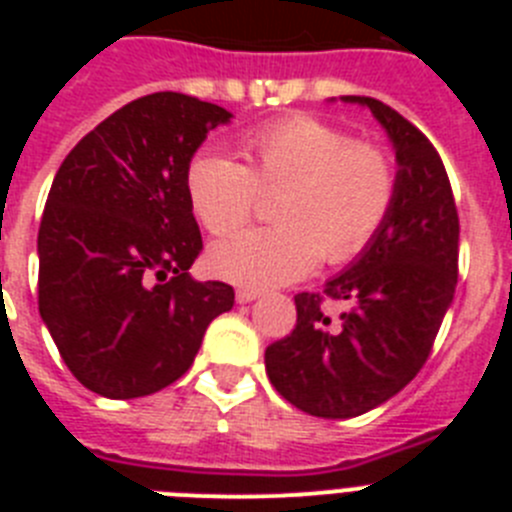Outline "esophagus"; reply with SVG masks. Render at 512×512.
Here are the masks:
<instances>
[{
  "instance_id": "obj_1",
  "label": "esophagus",
  "mask_w": 512,
  "mask_h": 512,
  "mask_svg": "<svg viewBox=\"0 0 512 512\" xmlns=\"http://www.w3.org/2000/svg\"><path fill=\"white\" fill-rule=\"evenodd\" d=\"M261 292L259 289H238L235 292V300L241 302V305H246V302H253V300H259Z\"/></svg>"
}]
</instances>
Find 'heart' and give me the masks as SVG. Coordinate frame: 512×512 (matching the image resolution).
<instances>
[{"label": "heart", "mask_w": 512, "mask_h": 512, "mask_svg": "<svg viewBox=\"0 0 512 512\" xmlns=\"http://www.w3.org/2000/svg\"><path fill=\"white\" fill-rule=\"evenodd\" d=\"M248 166L220 148L189 161V205L210 233L243 225L261 192L282 189L274 228H248L212 243L215 277L246 289L292 284L320 259L343 264L372 243L395 202L392 158L310 115H292L243 140Z\"/></svg>", "instance_id": "heart-1"}]
</instances>
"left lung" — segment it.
Segmentation results:
<instances>
[{
  "mask_svg": "<svg viewBox=\"0 0 512 512\" xmlns=\"http://www.w3.org/2000/svg\"><path fill=\"white\" fill-rule=\"evenodd\" d=\"M341 102L366 107L390 138L395 202L372 243L320 295L295 297V330L264 354L284 400L333 420L379 408L420 372L454 302L459 264V215L431 140L379 99ZM323 299L344 302L338 319Z\"/></svg>",
  "mask_w": 512,
  "mask_h": 512,
  "instance_id": "obj_1",
  "label": "left lung"
}]
</instances>
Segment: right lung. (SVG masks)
<instances>
[{"label":"right lung","mask_w":512,"mask_h":512,"mask_svg":"<svg viewBox=\"0 0 512 512\" xmlns=\"http://www.w3.org/2000/svg\"><path fill=\"white\" fill-rule=\"evenodd\" d=\"M230 112L176 92L125 104L76 143L38 233V307L87 390L133 400L182 377L205 330L233 307L223 282L189 274L202 235L184 176Z\"/></svg>","instance_id":"add662e5"}]
</instances>
